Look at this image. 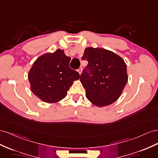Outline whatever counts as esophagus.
Wrapping results in <instances>:
<instances>
[{
	"instance_id": "1",
	"label": "esophagus",
	"mask_w": 158,
	"mask_h": 158,
	"mask_svg": "<svg viewBox=\"0 0 158 158\" xmlns=\"http://www.w3.org/2000/svg\"><path fill=\"white\" fill-rule=\"evenodd\" d=\"M81 71H82V68H81H81H79V69H78V72L79 73V74L81 73Z\"/></svg>"
}]
</instances>
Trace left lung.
Segmentation results:
<instances>
[{
	"label": "left lung",
	"mask_w": 158,
	"mask_h": 158,
	"mask_svg": "<svg viewBox=\"0 0 158 158\" xmlns=\"http://www.w3.org/2000/svg\"><path fill=\"white\" fill-rule=\"evenodd\" d=\"M82 60L88 61L80 75L88 100L99 107L115 102L128 81L123 58L106 49L90 47L85 49Z\"/></svg>",
	"instance_id": "1"
}]
</instances>
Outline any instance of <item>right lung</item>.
Instances as JSON below:
<instances>
[{
	"instance_id": "1",
	"label": "right lung",
	"mask_w": 158,
	"mask_h": 158,
	"mask_svg": "<svg viewBox=\"0 0 158 158\" xmlns=\"http://www.w3.org/2000/svg\"><path fill=\"white\" fill-rule=\"evenodd\" d=\"M70 60L60 49L38 58L28 73L31 92L48 103L64 98L74 81L80 77L77 71L69 67Z\"/></svg>"
}]
</instances>
